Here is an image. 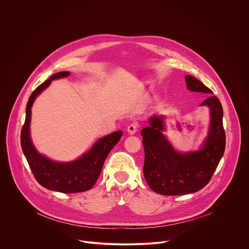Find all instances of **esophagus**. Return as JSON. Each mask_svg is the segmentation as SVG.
Returning a JSON list of instances; mask_svg holds the SVG:
<instances>
[{
    "label": "esophagus",
    "mask_w": 249,
    "mask_h": 249,
    "mask_svg": "<svg viewBox=\"0 0 249 249\" xmlns=\"http://www.w3.org/2000/svg\"><path fill=\"white\" fill-rule=\"evenodd\" d=\"M138 129H139V125H138L137 123H132V124H130V125L128 126L127 132H128V134H130V135H134V134L138 131Z\"/></svg>",
    "instance_id": "obj_1"
}]
</instances>
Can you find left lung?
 Masks as SVG:
<instances>
[{
    "label": "left lung",
    "mask_w": 249,
    "mask_h": 249,
    "mask_svg": "<svg viewBox=\"0 0 249 249\" xmlns=\"http://www.w3.org/2000/svg\"><path fill=\"white\" fill-rule=\"evenodd\" d=\"M190 91L207 94L213 91L195 77H185ZM208 106L211 121L208 135L200 149L194 152H177L164 131V117L154 115L150 126L142 129L145 149L144 176L150 188L167 196L185 195L199 191L210 181L226 148V134L223 126V107L218 97L210 95L200 106Z\"/></svg>",
    "instance_id": "1"
}]
</instances>
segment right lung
Segmentation results:
<instances>
[{"label": "right lung", "mask_w": 249, "mask_h": 249, "mask_svg": "<svg viewBox=\"0 0 249 249\" xmlns=\"http://www.w3.org/2000/svg\"><path fill=\"white\" fill-rule=\"evenodd\" d=\"M69 72L54 74L35 89L28 98L25 121L20 133V144L29 167L37 182L43 187L62 193H79L88 191L96 182L105 159L122 137V131L113 132L100 138L94 145L76 160L60 162L41 155L32 144L29 133L32 104L53 80L69 77Z\"/></svg>", "instance_id": "obj_1"}]
</instances>
